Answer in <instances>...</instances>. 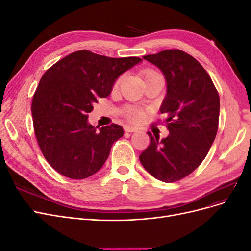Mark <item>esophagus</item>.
Returning <instances> with one entry per match:
<instances>
[{
	"label": "esophagus",
	"mask_w": 251,
	"mask_h": 251,
	"mask_svg": "<svg viewBox=\"0 0 251 251\" xmlns=\"http://www.w3.org/2000/svg\"><path fill=\"white\" fill-rule=\"evenodd\" d=\"M124 128H125V131L127 132V133H134V132H137L138 131L137 127L132 126H125Z\"/></svg>",
	"instance_id": "esophagus-1"
}]
</instances>
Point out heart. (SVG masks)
I'll return each mask as SVG.
<instances>
[{
  "label": "heart",
  "mask_w": 251,
  "mask_h": 251,
  "mask_svg": "<svg viewBox=\"0 0 251 251\" xmlns=\"http://www.w3.org/2000/svg\"><path fill=\"white\" fill-rule=\"evenodd\" d=\"M156 76H161L160 74L156 71H149L146 73V79L150 78V77H156ZM121 78H118L115 82V87H117L119 85ZM124 114L126 119H128L130 121H133V123H138L143 117V112L137 108L132 107V105H127L124 109Z\"/></svg>",
  "instance_id": "obj_1"
}]
</instances>
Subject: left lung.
Segmentation results:
<instances>
[{"instance_id": "8db88e82", "label": "left lung", "mask_w": 251, "mask_h": 251, "mask_svg": "<svg viewBox=\"0 0 251 251\" xmlns=\"http://www.w3.org/2000/svg\"><path fill=\"white\" fill-rule=\"evenodd\" d=\"M164 75L168 92L160 112L170 134L162 140L150 132V146L139 156L151 176L168 182L185 178L202 163L219 126L220 98L206 70L192 55L170 49L143 56Z\"/></svg>"}]
</instances>
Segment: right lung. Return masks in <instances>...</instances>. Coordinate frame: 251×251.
I'll use <instances>...</instances> for the list:
<instances>
[{
    "label": "right lung",
    "instance_id": "add662e5",
    "mask_svg": "<svg viewBox=\"0 0 251 251\" xmlns=\"http://www.w3.org/2000/svg\"><path fill=\"white\" fill-rule=\"evenodd\" d=\"M139 62L79 50L44 73L31 104L33 127L45 159L57 173L80 180L101 169L124 128L112 124L97 130L88 124V113L110 95L120 74Z\"/></svg>",
    "mask_w": 251,
    "mask_h": 251
}]
</instances>
